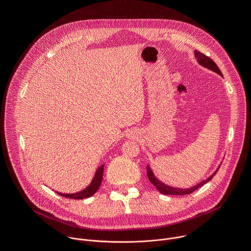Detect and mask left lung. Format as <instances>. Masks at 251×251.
I'll return each mask as SVG.
<instances>
[{"instance_id": "8db88e82", "label": "left lung", "mask_w": 251, "mask_h": 251, "mask_svg": "<svg viewBox=\"0 0 251 251\" xmlns=\"http://www.w3.org/2000/svg\"><path fill=\"white\" fill-rule=\"evenodd\" d=\"M195 54H196V57H197V59H198V61H199L200 64H201L202 66H204V67H206V68H208V69L214 71V73H217V74H219L220 75L223 76V74H222V71L220 70L219 66L216 64V62H214L211 58H209L208 56H206L205 54H203V53H201V51H198V50L195 51ZM146 170H147V176H148L149 181L159 190L160 193H162V194H164V195H176V196H184V195H190V194H192L193 192H195L196 190L200 189L201 186H203L204 184H206L207 182H209V181L211 180V178H212V176H213L214 175H216L217 172L219 171V169H218L216 172H214L213 175H211V176L207 178L206 181H203V182H201V184H199V185H197V186H195V187H193V188H191V189H176V188L169 187V186L163 184L162 182H160V181L158 180V178H156V176H154V174H153V172H152V170L150 169L149 166L146 167Z\"/></svg>"}]
</instances>
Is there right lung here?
Wrapping results in <instances>:
<instances>
[{"mask_svg": "<svg viewBox=\"0 0 251 251\" xmlns=\"http://www.w3.org/2000/svg\"><path fill=\"white\" fill-rule=\"evenodd\" d=\"M103 169H104V165L100 166L97 169L91 184L85 190H83L79 193H75V194H61V193H57V192L56 193L61 197H65V198L73 199V200H83V199H86V198H89V197L93 196L101 185L102 176H103Z\"/></svg>", "mask_w": 251, "mask_h": 251, "instance_id": "right-lung-1", "label": "right lung"}]
</instances>
